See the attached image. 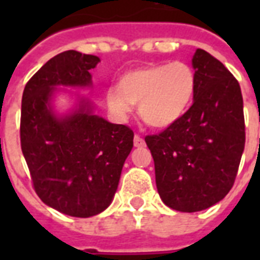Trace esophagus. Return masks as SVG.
Listing matches in <instances>:
<instances>
[{
    "label": "esophagus",
    "instance_id": "obj_1",
    "mask_svg": "<svg viewBox=\"0 0 260 260\" xmlns=\"http://www.w3.org/2000/svg\"><path fill=\"white\" fill-rule=\"evenodd\" d=\"M134 144L135 147H139V148H142V147L146 146V142L143 140L139 135H135V138H134Z\"/></svg>",
    "mask_w": 260,
    "mask_h": 260
}]
</instances>
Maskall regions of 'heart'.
<instances>
[{"label": "heart", "instance_id": "b5f03b06", "mask_svg": "<svg viewBox=\"0 0 260 260\" xmlns=\"http://www.w3.org/2000/svg\"><path fill=\"white\" fill-rule=\"evenodd\" d=\"M196 93V75L183 62L152 63L135 67L110 86L105 102L117 120H125L139 104V114L148 125L167 128L189 109Z\"/></svg>", "mask_w": 260, "mask_h": 260}]
</instances>
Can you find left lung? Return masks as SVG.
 Wrapping results in <instances>:
<instances>
[{
	"mask_svg": "<svg viewBox=\"0 0 260 260\" xmlns=\"http://www.w3.org/2000/svg\"><path fill=\"white\" fill-rule=\"evenodd\" d=\"M191 64L193 105L167 129L146 136L159 196L169 208L187 213L208 209L230 193L246 143L236 78L201 48Z\"/></svg>",
	"mask_w": 260,
	"mask_h": 260,
	"instance_id": "left-lung-1",
	"label": "left lung"
}]
</instances>
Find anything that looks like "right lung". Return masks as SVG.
I'll return each instance as SVG.
<instances>
[{"label":"right lung","mask_w":260,"mask_h":260,"mask_svg":"<svg viewBox=\"0 0 260 260\" xmlns=\"http://www.w3.org/2000/svg\"><path fill=\"white\" fill-rule=\"evenodd\" d=\"M94 55L64 51L50 59L25 85L21 102L22 155L35 191L46 205L73 217H91L110 205L134 132L93 113L77 95L67 113L55 110L58 87H91Z\"/></svg>","instance_id":"add662e5"}]
</instances>
